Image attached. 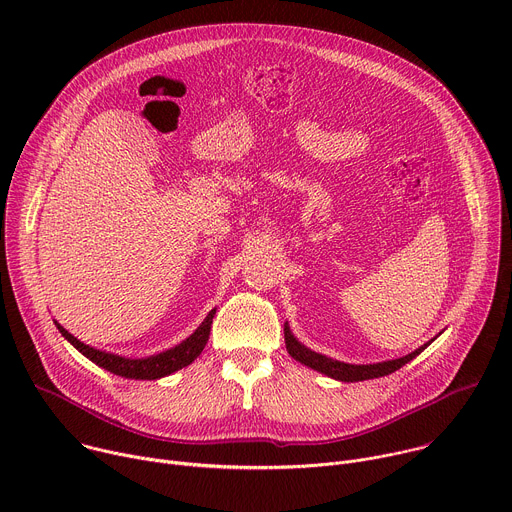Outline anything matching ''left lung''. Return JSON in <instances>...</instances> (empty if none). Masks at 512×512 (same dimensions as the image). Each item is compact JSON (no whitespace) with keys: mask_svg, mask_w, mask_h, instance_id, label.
I'll list each match as a JSON object with an SVG mask.
<instances>
[{"mask_svg":"<svg viewBox=\"0 0 512 512\" xmlns=\"http://www.w3.org/2000/svg\"><path fill=\"white\" fill-rule=\"evenodd\" d=\"M427 344H423L421 348H417L415 352H411V354H407L403 358H395V360H387V362H377V364H346V362H338V360L326 358V356L306 348L304 344H300L294 338V334H291L289 328L285 326V348H287V352L291 356H294L296 360H300L302 364H308V367H312L318 373H324V375H328L332 379L346 381V383L367 381V379H377V377L391 375V373L399 371L403 364L413 360L417 354H421L427 348Z\"/></svg>","mask_w":512,"mask_h":512,"instance_id":"1","label":"left lung"}]
</instances>
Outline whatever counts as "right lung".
<instances>
[{
    "label": "right lung",
    "instance_id": "1",
    "mask_svg": "<svg viewBox=\"0 0 512 512\" xmlns=\"http://www.w3.org/2000/svg\"><path fill=\"white\" fill-rule=\"evenodd\" d=\"M214 312L216 310H212L206 316V320L198 326V330L190 338H186L182 344H178L176 348H170L166 352H160L156 356H150V358H125V356H117V354H109V352L91 348V346L83 344L81 340H77L72 334H68L58 322H54V324H56L58 332L72 346H75L79 352H83L89 360L99 364V367H103L105 371H111L113 375H119V377H125V379L154 381V379L166 377V375H170V373H174L182 367H188V364L202 352V348L206 346L208 336H210Z\"/></svg>",
    "mask_w": 512,
    "mask_h": 512
}]
</instances>
